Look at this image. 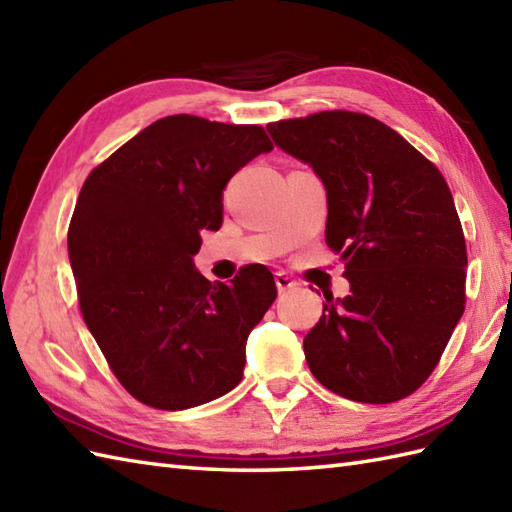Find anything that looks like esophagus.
Returning a JSON list of instances; mask_svg holds the SVG:
<instances>
[{"label":"esophagus","mask_w":512,"mask_h":512,"mask_svg":"<svg viewBox=\"0 0 512 512\" xmlns=\"http://www.w3.org/2000/svg\"><path fill=\"white\" fill-rule=\"evenodd\" d=\"M275 284H277V290H279V292H288V290H292V288H297V281L292 279V277H288L286 273H277V275H275Z\"/></svg>","instance_id":"1"}]
</instances>
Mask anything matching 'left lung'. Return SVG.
<instances>
[{
  "label": "left lung",
  "mask_w": 512,
  "mask_h": 512,
  "mask_svg": "<svg viewBox=\"0 0 512 512\" xmlns=\"http://www.w3.org/2000/svg\"><path fill=\"white\" fill-rule=\"evenodd\" d=\"M266 129L323 182L325 242L350 281L347 297L325 295L303 339L310 372L369 405L413 394L464 312L466 244L447 182L372 116L336 110Z\"/></svg>",
  "instance_id": "8db88e82"
}]
</instances>
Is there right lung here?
I'll list each match as a JSON object with an SVG mask.
<instances>
[{
    "mask_svg": "<svg viewBox=\"0 0 512 512\" xmlns=\"http://www.w3.org/2000/svg\"><path fill=\"white\" fill-rule=\"evenodd\" d=\"M273 151L257 125L176 114L151 123L96 167L74 206L70 266L85 325L121 385L180 411L228 394L246 339L277 297L266 266L226 284L195 268L200 231L222 226L228 180Z\"/></svg>",
    "mask_w": 512,
    "mask_h": 512,
    "instance_id": "obj_1",
    "label": "right lung"
}]
</instances>
